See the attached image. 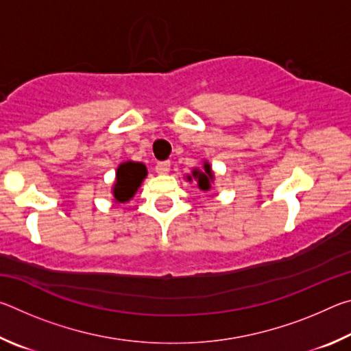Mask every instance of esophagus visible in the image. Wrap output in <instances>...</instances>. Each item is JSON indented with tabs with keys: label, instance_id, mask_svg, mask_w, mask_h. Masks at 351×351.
I'll return each mask as SVG.
<instances>
[{
	"label": "esophagus",
	"instance_id": "1",
	"mask_svg": "<svg viewBox=\"0 0 351 351\" xmlns=\"http://www.w3.org/2000/svg\"><path fill=\"white\" fill-rule=\"evenodd\" d=\"M156 173H159V175H165V173H169L170 171V161H162V162H158L156 164Z\"/></svg>",
	"mask_w": 351,
	"mask_h": 351
}]
</instances>
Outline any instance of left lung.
<instances>
[{
    "label": "left lung",
    "instance_id": "8db88e82",
    "mask_svg": "<svg viewBox=\"0 0 351 351\" xmlns=\"http://www.w3.org/2000/svg\"><path fill=\"white\" fill-rule=\"evenodd\" d=\"M189 181L192 180H197L198 181V187L201 190H204V192H207V190L210 189V184L213 182V171H212V167L209 162H204L203 165V170H198L195 169L192 171V175L187 176Z\"/></svg>",
    "mask_w": 351,
    "mask_h": 351
}]
</instances>
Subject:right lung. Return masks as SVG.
Instances as JSON below:
<instances>
[{
    "mask_svg": "<svg viewBox=\"0 0 351 351\" xmlns=\"http://www.w3.org/2000/svg\"><path fill=\"white\" fill-rule=\"evenodd\" d=\"M147 176V167L142 162H122L116 171V182L112 186L114 203H127L138 192Z\"/></svg>",
    "mask_w": 351,
    "mask_h": 351,
    "instance_id": "right-lung-1",
    "label": "right lung"
}]
</instances>
